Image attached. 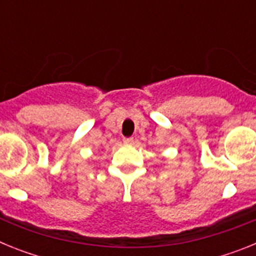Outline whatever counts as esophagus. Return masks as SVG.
<instances>
[{
  "instance_id": "obj_1",
  "label": "esophagus",
  "mask_w": 256,
  "mask_h": 256,
  "mask_svg": "<svg viewBox=\"0 0 256 256\" xmlns=\"http://www.w3.org/2000/svg\"><path fill=\"white\" fill-rule=\"evenodd\" d=\"M123 142L126 144H133V138L132 137H124Z\"/></svg>"
}]
</instances>
